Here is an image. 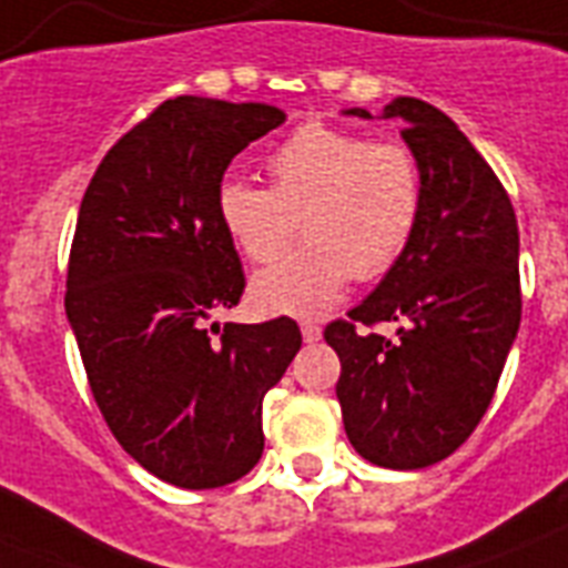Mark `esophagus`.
I'll return each instance as SVG.
<instances>
[{
	"instance_id": "1",
	"label": "esophagus",
	"mask_w": 568,
	"mask_h": 568,
	"mask_svg": "<svg viewBox=\"0 0 568 568\" xmlns=\"http://www.w3.org/2000/svg\"><path fill=\"white\" fill-rule=\"evenodd\" d=\"M301 333H303V342H321V327L315 321H303L301 324Z\"/></svg>"
}]
</instances>
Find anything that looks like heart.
I'll use <instances>...</instances> for the list:
<instances>
[{"instance_id": "obj_1", "label": "heart", "mask_w": 568, "mask_h": 568, "mask_svg": "<svg viewBox=\"0 0 568 568\" xmlns=\"http://www.w3.org/2000/svg\"><path fill=\"white\" fill-rule=\"evenodd\" d=\"M271 189L226 180L217 217L256 265L294 256L256 276L253 303L274 315H318L351 276L374 280L404 256L422 217V168L409 146L306 123L267 155Z\"/></svg>"}]
</instances>
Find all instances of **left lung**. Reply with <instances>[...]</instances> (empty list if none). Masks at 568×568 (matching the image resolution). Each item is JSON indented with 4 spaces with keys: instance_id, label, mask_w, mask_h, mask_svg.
Masks as SVG:
<instances>
[{
    "instance_id": "obj_1",
    "label": "left lung",
    "mask_w": 568,
    "mask_h": 568,
    "mask_svg": "<svg viewBox=\"0 0 568 568\" xmlns=\"http://www.w3.org/2000/svg\"><path fill=\"white\" fill-rule=\"evenodd\" d=\"M383 118L404 120L400 138L422 168V217L383 283L324 338L342 363L336 395L356 454L409 471L450 457L493 400L521 321L519 223L448 114L397 97ZM383 320L398 324L395 339L371 329Z\"/></svg>"
}]
</instances>
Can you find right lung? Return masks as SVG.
Wrapping results in <instances>:
<instances>
[{"mask_svg":"<svg viewBox=\"0 0 568 568\" xmlns=\"http://www.w3.org/2000/svg\"><path fill=\"white\" fill-rule=\"evenodd\" d=\"M283 120L265 102L168 100L111 146L82 196L67 321L114 439L180 489L256 466L262 400L301 351L292 318L209 327L244 294L217 217L223 173Z\"/></svg>","mask_w":568,"mask_h":568,"instance_id":"1","label":"right lung"}]
</instances>
